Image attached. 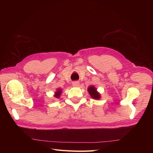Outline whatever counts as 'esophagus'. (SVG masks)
Listing matches in <instances>:
<instances>
[{
  "label": "esophagus",
  "mask_w": 153,
  "mask_h": 153,
  "mask_svg": "<svg viewBox=\"0 0 153 153\" xmlns=\"http://www.w3.org/2000/svg\"><path fill=\"white\" fill-rule=\"evenodd\" d=\"M72 85H73V86H74V87H77V86L79 85V82H78V81L73 82L72 83Z\"/></svg>",
  "instance_id": "obj_1"
}]
</instances>
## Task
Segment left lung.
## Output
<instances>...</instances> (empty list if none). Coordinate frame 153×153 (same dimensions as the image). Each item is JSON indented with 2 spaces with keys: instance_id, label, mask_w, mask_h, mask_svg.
<instances>
[{
  "instance_id": "1",
  "label": "left lung",
  "mask_w": 153,
  "mask_h": 153,
  "mask_svg": "<svg viewBox=\"0 0 153 153\" xmlns=\"http://www.w3.org/2000/svg\"><path fill=\"white\" fill-rule=\"evenodd\" d=\"M88 91H89V94L92 98H93L96 100H98L100 98V95L98 92L96 91V89L94 87L91 86L90 87H89V89H88Z\"/></svg>"
}]
</instances>
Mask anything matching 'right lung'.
I'll use <instances>...</instances> for the list:
<instances>
[{"label":"right lung","instance_id":"right-lung-1","mask_svg":"<svg viewBox=\"0 0 153 153\" xmlns=\"http://www.w3.org/2000/svg\"><path fill=\"white\" fill-rule=\"evenodd\" d=\"M61 92H62V91H61V90H60V89L57 90V92H55V97H56L57 98H58L60 96V95H61Z\"/></svg>","mask_w":153,"mask_h":153}]
</instances>
